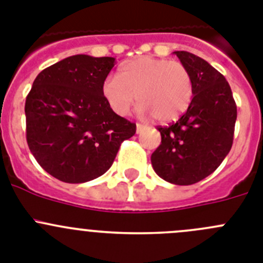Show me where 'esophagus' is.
<instances>
[{"label":"esophagus","mask_w":263,"mask_h":263,"mask_svg":"<svg viewBox=\"0 0 263 263\" xmlns=\"http://www.w3.org/2000/svg\"><path fill=\"white\" fill-rule=\"evenodd\" d=\"M143 129H145V125L137 124V133H141V132H142Z\"/></svg>","instance_id":"obj_1"}]
</instances>
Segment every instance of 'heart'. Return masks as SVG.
Here are the masks:
<instances>
[{
  "label": "heart",
  "instance_id": "b5f03b06",
  "mask_svg": "<svg viewBox=\"0 0 263 263\" xmlns=\"http://www.w3.org/2000/svg\"><path fill=\"white\" fill-rule=\"evenodd\" d=\"M194 85L188 69L179 62L143 57L125 64L120 76H108L103 96L113 111L125 116L138 101L139 115L171 121L191 104Z\"/></svg>",
  "mask_w": 263,
  "mask_h": 263
}]
</instances>
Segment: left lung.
<instances>
[{
	"mask_svg": "<svg viewBox=\"0 0 263 263\" xmlns=\"http://www.w3.org/2000/svg\"><path fill=\"white\" fill-rule=\"evenodd\" d=\"M188 69L194 97L176 122L159 126L160 145L152 154L155 173L166 182L190 185L215 171L233 143L237 106L224 76L187 51H175Z\"/></svg>",
	"mask_w": 263,
	"mask_h": 263,
	"instance_id": "left-lung-1",
	"label": "left lung"
}]
</instances>
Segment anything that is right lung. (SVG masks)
<instances>
[{
	"label": "right lung",
	"instance_id": "1",
	"mask_svg": "<svg viewBox=\"0 0 263 263\" xmlns=\"http://www.w3.org/2000/svg\"><path fill=\"white\" fill-rule=\"evenodd\" d=\"M110 57L73 55L36 76L26 97V139L41 167L66 183H85L110 168L136 124L116 115L103 96Z\"/></svg>",
	"mask_w": 263,
	"mask_h": 263
}]
</instances>
